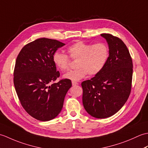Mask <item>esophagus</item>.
<instances>
[{
    "instance_id": "1",
    "label": "esophagus",
    "mask_w": 148,
    "mask_h": 148,
    "mask_svg": "<svg viewBox=\"0 0 148 148\" xmlns=\"http://www.w3.org/2000/svg\"><path fill=\"white\" fill-rule=\"evenodd\" d=\"M72 86H76L77 84H78V83L76 82V81H72Z\"/></svg>"
}]
</instances>
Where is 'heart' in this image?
I'll return each instance as SVG.
<instances>
[{
  "instance_id": "1",
  "label": "heart",
  "mask_w": 148,
  "mask_h": 148,
  "mask_svg": "<svg viewBox=\"0 0 148 148\" xmlns=\"http://www.w3.org/2000/svg\"><path fill=\"white\" fill-rule=\"evenodd\" d=\"M67 53L71 59L77 60V69L67 72L63 77L73 81L81 80L88 74L92 76L99 74L106 66L109 56V47L104 42L93 45L77 41L69 47ZM53 60L62 72L68 70L70 66V59L64 53H55Z\"/></svg>"
}]
</instances>
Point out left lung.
<instances>
[{
    "label": "left lung",
    "mask_w": 148,
    "mask_h": 148,
    "mask_svg": "<svg viewBox=\"0 0 148 148\" xmlns=\"http://www.w3.org/2000/svg\"><path fill=\"white\" fill-rule=\"evenodd\" d=\"M108 44L109 56L103 70L81 83L83 104L86 112L96 118L116 114L128 99L132 88L133 64L127 46L109 34H100Z\"/></svg>",
    "instance_id": "left-lung-1"
}]
</instances>
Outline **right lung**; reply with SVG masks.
<instances>
[{"instance_id":"add662e5","label":"right lung","mask_w":148,"mask_h":148,"mask_svg":"<svg viewBox=\"0 0 148 148\" xmlns=\"http://www.w3.org/2000/svg\"><path fill=\"white\" fill-rule=\"evenodd\" d=\"M64 45L57 40L40 38L26 45L17 56L13 79L16 92L24 109L37 120L56 117L72 86L68 79L53 83L60 76L53 56Z\"/></svg>"}]
</instances>
